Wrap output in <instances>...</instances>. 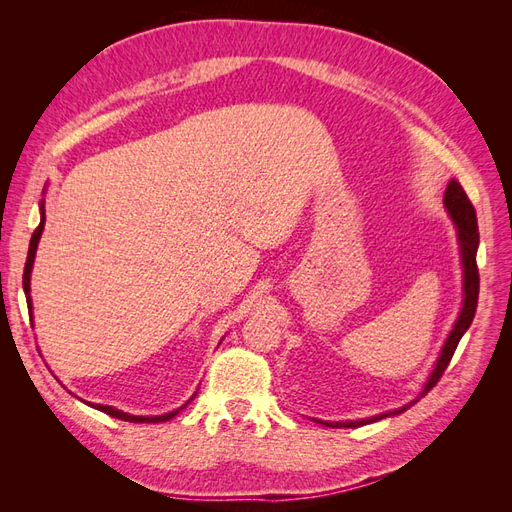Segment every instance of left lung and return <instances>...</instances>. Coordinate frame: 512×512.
I'll use <instances>...</instances> for the list:
<instances>
[{"instance_id":"1","label":"left lung","mask_w":512,"mask_h":512,"mask_svg":"<svg viewBox=\"0 0 512 512\" xmlns=\"http://www.w3.org/2000/svg\"><path fill=\"white\" fill-rule=\"evenodd\" d=\"M444 205L451 213V218L457 224V235H459V245H461V262H463V307H461V314L455 322V327L448 335L446 344L440 352V359L436 363V369L431 371V376L425 384V389L421 393V397H425L433 386H436L442 378V374L446 371L448 363H451L453 354L457 350L459 339L463 337V333L468 331V327L474 320L476 314V303H478V267H476V250H478V224H476V211L474 205L470 203L468 194L463 192V188L459 185V181H448L446 185V192H444ZM418 397V399H421ZM418 399H414L412 404L393 410V412H386L374 418H365V421H350V423H327V421H320L322 425L327 427H359V425H367V423H374L380 421L384 416H393V414H401L406 412L410 406H414Z\"/></svg>"}]
</instances>
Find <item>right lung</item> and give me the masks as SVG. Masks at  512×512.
Segmentation results:
<instances>
[{
	"label": "right lung",
	"instance_id": "add662e5",
	"mask_svg": "<svg viewBox=\"0 0 512 512\" xmlns=\"http://www.w3.org/2000/svg\"><path fill=\"white\" fill-rule=\"evenodd\" d=\"M42 230H44V205H42V220H40V226L34 230L32 241H29V252H27L25 271H23V290H25V294H27V307H29V309H32V299H29V275H32L34 258H36V247H38ZM188 404H190V401H188ZM188 404H183L181 408H177V410H173V412H168V414H162V416H132V414H128V412H121V410H115V408H111V406H100V404H96L94 408L100 410V412L111 414V416H115V418H121V421H130V423H164V421H170V418H173V416H177Z\"/></svg>",
	"mask_w": 512,
	"mask_h": 512
}]
</instances>
